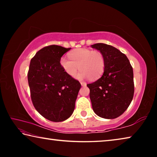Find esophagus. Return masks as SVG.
Segmentation results:
<instances>
[{
  "label": "esophagus",
  "instance_id": "esophagus-1",
  "mask_svg": "<svg viewBox=\"0 0 157 157\" xmlns=\"http://www.w3.org/2000/svg\"><path fill=\"white\" fill-rule=\"evenodd\" d=\"M80 84H81V85H82V86H86V84L85 83V82H81Z\"/></svg>",
  "mask_w": 157,
  "mask_h": 157
}]
</instances>
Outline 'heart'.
<instances>
[{"label":"heart","instance_id":"b5f03b06","mask_svg":"<svg viewBox=\"0 0 157 157\" xmlns=\"http://www.w3.org/2000/svg\"><path fill=\"white\" fill-rule=\"evenodd\" d=\"M68 56L71 60L66 57L60 59V64L68 76L74 77L79 69L81 71L77 75L78 79L89 78L94 80L104 72L105 59L100 51L80 48L71 52Z\"/></svg>","mask_w":157,"mask_h":157}]
</instances>
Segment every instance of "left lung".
Returning <instances> with one entry per match:
<instances>
[{
	"label": "left lung",
	"instance_id": "obj_1",
	"mask_svg": "<svg viewBox=\"0 0 157 157\" xmlns=\"http://www.w3.org/2000/svg\"><path fill=\"white\" fill-rule=\"evenodd\" d=\"M91 47L102 52L105 59L102 77L87 84L93 110L101 118H116L126 111L134 97L132 66L125 55L110 45L99 43Z\"/></svg>",
	"mask_w": 157,
	"mask_h": 157
}]
</instances>
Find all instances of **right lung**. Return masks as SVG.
Instances as JSON below:
<instances>
[{
	"mask_svg": "<svg viewBox=\"0 0 157 157\" xmlns=\"http://www.w3.org/2000/svg\"><path fill=\"white\" fill-rule=\"evenodd\" d=\"M71 50L50 45L32 58L28 73L31 100L45 118L62 122L71 115L81 88L79 81L68 76L60 64L61 57Z\"/></svg>",
	"mask_w": 157,
	"mask_h": 157,
	"instance_id": "1",
	"label": "right lung"
}]
</instances>
